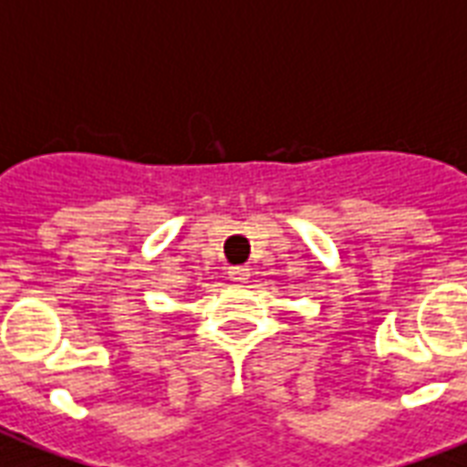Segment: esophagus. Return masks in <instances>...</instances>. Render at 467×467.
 <instances>
[{"mask_svg": "<svg viewBox=\"0 0 467 467\" xmlns=\"http://www.w3.org/2000/svg\"><path fill=\"white\" fill-rule=\"evenodd\" d=\"M248 275H251L248 266H231L229 268V278L234 281V284H246Z\"/></svg>", "mask_w": 467, "mask_h": 467, "instance_id": "esophagus-1", "label": "esophagus"}]
</instances>
